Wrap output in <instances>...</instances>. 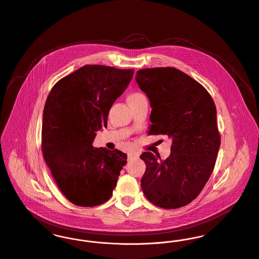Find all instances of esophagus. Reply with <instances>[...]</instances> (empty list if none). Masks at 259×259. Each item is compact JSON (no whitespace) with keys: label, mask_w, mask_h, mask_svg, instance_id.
<instances>
[{"label":"esophagus","mask_w":259,"mask_h":259,"mask_svg":"<svg viewBox=\"0 0 259 259\" xmlns=\"http://www.w3.org/2000/svg\"><path fill=\"white\" fill-rule=\"evenodd\" d=\"M139 155L138 154H136V153H130L129 155H128V159L129 160H131V159H134V158H137Z\"/></svg>","instance_id":"esophagus-1"}]
</instances>
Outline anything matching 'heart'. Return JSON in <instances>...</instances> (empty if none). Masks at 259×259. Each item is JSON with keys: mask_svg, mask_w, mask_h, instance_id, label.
<instances>
[{"mask_svg": "<svg viewBox=\"0 0 259 259\" xmlns=\"http://www.w3.org/2000/svg\"><path fill=\"white\" fill-rule=\"evenodd\" d=\"M144 97H145V95L142 94L141 92H133V93H131V94L128 96V101H129V103H131V102L137 101V100H139V99H142Z\"/></svg>", "mask_w": 259, "mask_h": 259, "instance_id": "heart-1", "label": "heart"}]
</instances>
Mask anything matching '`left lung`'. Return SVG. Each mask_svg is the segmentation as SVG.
Returning <instances> with one entry per match:
<instances>
[{"instance_id": "8db88e82", "label": "left lung", "mask_w": 259, "mask_h": 259, "mask_svg": "<svg viewBox=\"0 0 259 259\" xmlns=\"http://www.w3.org/2000/svg\"><path fill=\"white\" fill-rule=\"evenodd\" d=\"M136 81L147 94L152 112L151 135H168L171 155L145 152L141 187L146 198L163 208H179L194 201L215 165L221 146L217 108L207 90L175 67L140 69Z\"/></svg>"}]
</instances>
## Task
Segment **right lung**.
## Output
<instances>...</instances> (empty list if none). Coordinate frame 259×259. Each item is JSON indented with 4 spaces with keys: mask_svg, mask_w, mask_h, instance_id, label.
I'll return each mask as SVG.
<instances>
[{
    "mask_svg": "<svg viewBox=\"0 0 259 259\" xmlns=\"http://www.w3.org/2000/svg\"><path fill=\"white\" fill-rule=\"evenodd\" d=\"M134 69L90 64L52 88L44 108L41 150L58 189L78 206L108 201L127 155L92 146L107 126L112 104L130 83Z\"/></svg>",
    "mask_w": 259,
    "mask_h": 259,
    "instance_id": "1",
    "label": "right lung"
}]
</instances>
